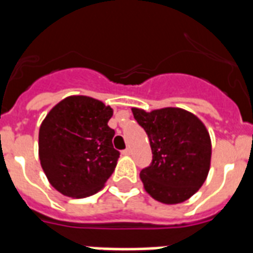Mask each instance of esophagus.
<instances>
[{"label":"esophagus","instance_id":"1","mask_svg":"<svg viewBox=\"0 0 253 253\" xmlns=\"http://www.w3.org/2000/svg\"><path fill=\"white\" fill-rule=\"evenodd\" d=\"M130 154H131L130 148H126V150L122 151V155H126V156H127V155H130Z\"/></svg>","mask_w":253,"mask_h":253}]
</instances>
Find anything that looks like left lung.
Instances as JSON below:
<instances>
[{"instance_id": "left-lung-1", "label": "left lung", "mask_w": 253, "mask_h": 253, "mask_svg": "<svg viewBox=\"0 0 253 253\" xmlns=\"http://www.w3.org/2000/svg\"><path fill=\"white\" fill-rule=\"evenodd\" d=\"M150 139L152 163L140 180L154 200L167 205L189 200L204 185L210 169L211 140L196 115L180 107L150 113L132 109Z\"/></svg>"}]
</instances>
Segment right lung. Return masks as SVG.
Listing matches in <instances>:
<instances>
[{
  "label": "right lung",
  "mask_w": 253,
  "mask_h": 253,
  "mask_svg": "<svg viewBox=\"0 0 253 253\" xmlns=\"http://www.w3.org/2000/svg\"><path fill=\"white\" fill-rule=\"evenodd\" d=\"M113 109L86 95H71L51 109L39 128V160L49 184L67 197L84 198L103 188L119 151L107 126Z\"/></svg>",
  "instance_id": "1"
}]
</instances>
